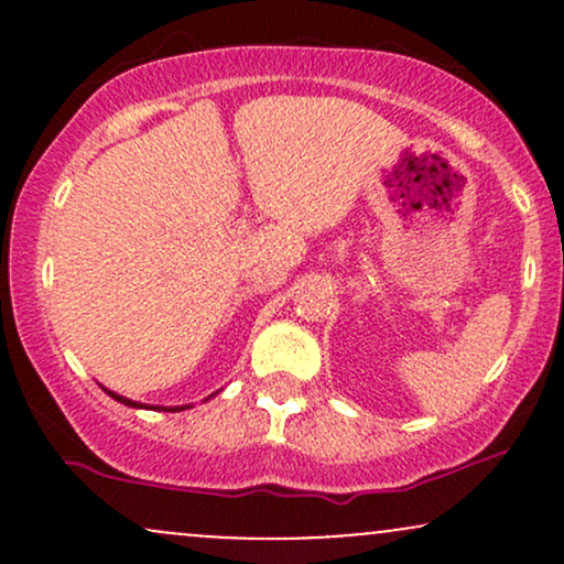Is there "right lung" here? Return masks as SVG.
I'll use <instances>...</instances> for the list:
<instances>
[{"mask_svg": "<svg viewBox=\"0 0 564 564\" xmlns=\"http://www.w3.org/2000/svg\"><path fill=\"white\" fill-rule=\"evenodd\" d=\"M108 394H111L113 400H119V403H124V405H129V408H148V405H142V403H134V400H129V398H121V394H116V392H111V390H106ZM153 408V405H151ZM159 411H185V408H191V405H177V408H164V405H156Z\"/></svg>", "mask_w": 564, "mask_h": 564, "instance_id": "obj_1", "label": "right lung"}]
</instances>
